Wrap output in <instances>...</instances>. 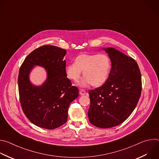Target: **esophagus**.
<instances>
[{
    "instance_id": "1",
    "label": "esophagus",
    "mask_w": 159,
    "mask_h": 159,
    "mask_svg": "<svg viewBox=\"0 0 159 159\" xmlns=\"http://www.w3.org/2000/svg\"><path fill=\"white\" fill-rule=\"evenodd\" d=\"M79 94H80V95H81V96H84V95H85V94H86V92L84 90H83V89H80V90H79Z\"/></svg>"
}]
</instances>
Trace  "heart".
<instances>
[{
	"instance_id": "1",
	"label": "heart",
	"mask_w": 159,
	"mask_h": 159,
	"mask_svg": "<svg viewBox=\"0 0 159 159\" xmlns=\"http://www.w3.org/2000/svg\"><path fill=\"white\" fill-rule=\"evenodd\" d=\"M111 69V61L106 54L83 53L77 56L74 63L66 66L65 72L68 78L78 82L82 71L85 77L79 85L85 87L89 84L94 87L100 86L107 79Z\"/></svg>"
}]
</instances>
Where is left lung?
I'll return each mask as SVG.
<instances>
[{"label":"left lung","instance_id":"1","mask_svg":"<svg viewBox=\"0 0 159 159\" xmlns=\"http://www.w3.org/2000/svg\"><path fill=\"white\" fill-rule=\"evenodd\" d=\"M111 61L106 82L89 92V121L109 128L124 122L137 105L142 91V77L137 63L113 48H103Z\"/></svg>","mask_w":159,"mask_h":159}]
</instances>
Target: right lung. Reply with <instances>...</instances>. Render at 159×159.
I'll return each instance as SVG.
<instances>
[{"instance_id": "right-lung-1", "label": "right lung", "mask_w": 159, "mask_h": 159, "mask_svg": "<svg viewBox=\"0 0 159 159\" xmlns=\"http://www.w3.org/2000/svg\"><path fill=\"white\" fill-rule=\"evenodd\" d=\"M65 50L44 45L28 55L21 65L18 88L21 107L34 125L48 129L65 123L70 103L79 96L77 87L66 77ZM35 65L46 69L48 78L39 86L32 84L29 74Z\"/></svg>"}]
</instances>
